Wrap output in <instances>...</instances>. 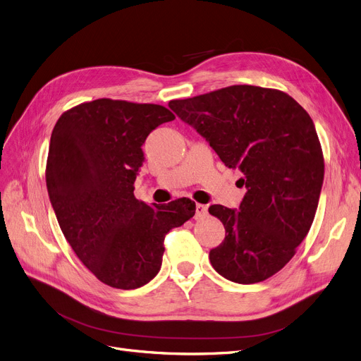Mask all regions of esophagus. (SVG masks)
I'll use <instances>...</instances> for the list:
<instances>
[{"label": "esophagus", "mask_w": 361, "mask_h": 361, "mask_svg": "<svg viewBox=\"0 0 361 361\" xmlns=\"http://www.w3.org/2000/svg\"><path fill=\"white\" fill-rule=\"evenodd\" d=\"M208 214V208L202 204H196V219H204Z\"/></svg>", "instance_id": "esophagus-1"}]
</instances>
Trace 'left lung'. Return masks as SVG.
<instances>
[{
    "label": "left lung",
    "instance_id": "left-lung-1",
    "mask_svg": "<svg viewBox=\"0 0 361 361\" xmlns=\"http://www.w3.org/2000/svg\"><path fill=\"white\" fill-rule=\"evenodd\" d=\"M221 162L244 173L239 209L211 205L226 231L209 251L221 276L255 284L281 271L308 235L324 180L312 118L281 90L238 85L169 102Z\"/></svg>",
    "mask_w": 361,
    "mask_h": 361
}]
</instances>
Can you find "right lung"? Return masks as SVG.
<instances>
[{
    "label": "right lung",
    "instance_id": "obj_1",
    "mask_svg": "<svg viewBox=\"0 0 361 361\" xmlns=\"http://www.w3.org/2000/svg\"><path fill=\"white\" fill-rule=\"evenodd\" d=\"M173 118L162 105L102 98L65 111L53 128L46 166L53 211L77 257L110 287L152 281L165 235L195 216L188 197L149 207L133 196L145 138Z\"/></svg>",
    "mask_w": 361,
    "mask_h": 361
}]
</instances>
